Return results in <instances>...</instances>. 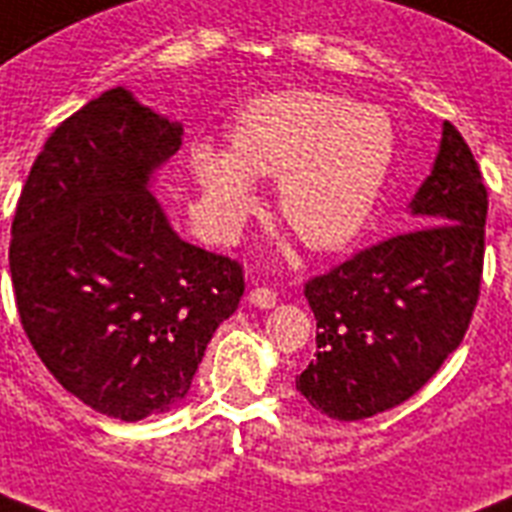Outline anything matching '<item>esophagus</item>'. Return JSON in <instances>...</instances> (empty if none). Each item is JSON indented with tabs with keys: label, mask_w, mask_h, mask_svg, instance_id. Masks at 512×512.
I'll use <instances>...</instances> for the list:
<instances>
[{
	"label": "esophagus",
	"mask_w": 512,
	"mask_h": 512,
	"mask_svg": "<svg viewBox=\"0 0 512 512\" xmlns=\"http://www.w3.org/2000/svg\"><path fill=\"white\" fill-rule=\"evenodd\" d=\"M247 300H249V306L265 311V308L276 306V292L268 290V287H255V290L247 295Z\"/></svg>",
	"instance_id": "obj_1"
}]
</instances>
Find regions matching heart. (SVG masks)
<instances>
[{
  "instance_id": "b5f03b06",
  "label": "heart",
  "mask_w": 512,
  "mask_h": 512,
  "mask_svg": "<svg viewBox=\"0 0 512 512\" xmlns=\"http://www.w3.org/2000/svg\"><path fill=\"white\" fill-rule=\"evenodd\" d=\"M397 131L381 107L319 91H284L241 109L228 147L193 144L206 212L230 230L257 204L256 179H279L276 209L308 249L349 247L376 212Z\"/></svg>"
}]
</instances>
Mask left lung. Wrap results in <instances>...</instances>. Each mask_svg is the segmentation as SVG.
Masks as SVG:
<instances>
[{"mask_svg": "<svg viewBox=\"0 0 512 512\" xmlns=\"http://www.w3.org/2000/svg\"><path fill=\"white\" fill-rule=\"evenodd\" d=\"M486 187L473 152L443 123L413 228L306 284L317 360L295 378L311 408L360 421L419 392L462 343L483 271Z\"/></svg>", "mask_w": 512, "mask_h": 512, "instance_id": "obj_1", "label": "left lung"}]
</instances>
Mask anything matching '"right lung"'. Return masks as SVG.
<instances>
[{"mask_svg": "<svg viewBox=\"0 0 512 512\" xmlns=\"http://www.w3.org/2000/svg\"><path fill=\"white\" fill-rule=\"evenodd\" d=\"M182 123L117 85L50 134L15 209L10 276L31 346L69 395L112 419L177 408L239 263L179 239L152 195Z\"/></svg>", "mask_w": 512, "mask_h": 512, "instance_id": "add662e5", "label": "right lung"}]
</instances>
